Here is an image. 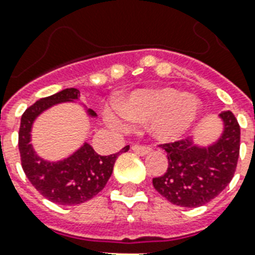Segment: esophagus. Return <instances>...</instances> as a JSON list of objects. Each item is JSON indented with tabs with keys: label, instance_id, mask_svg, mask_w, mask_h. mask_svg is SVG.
Returning a JSON list of instances; mask_svg holds the SVG:
<instances>
[{
	"label": "esophagus",
	"instance_id": "1",
	"mask_svg": "<svg viewBox=\"0 0 255 255\" xmlns=\"http://www.w3.org/2000/svg\"><path fill=\"white\" fill-rule=\"evenodd\" d=\"M132 151L135 152V153H137V155L144 156L151 152V147L143 145V144H133V145H132Z\"/></svg>",
	"mask_w": 255,
	"mask_h": 255
}]
</instances>
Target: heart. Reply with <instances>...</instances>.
I'll use <instances>...</instances> for the list:
<instances>
[{
	"instance_id": "obj_1",
	"label": "heart",
	"mask_w": 255,
	"mask_h": 255,
	"mask_svg": "<svg viewBox=\"0 0 255 255\" xmlns=\"http://www.w3.org/2000/svg\"><path fill=\"white\" fill-rule=\"evenodd\" d=\"M200 112L196 98L176 88L140 90L106 111V119L119 128L149 122V131L156 139L173 140L194 123Z\"/></svg>"
}]
</instances>
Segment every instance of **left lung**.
I'll list each match as a JSON object with an SVG mask.
<instances>
[{"label":"left lung","mask_w":255,"mask_h":255,"mask_svg":"<svg viewBox=\"0 0 255 255\" xmlns=\"http://www.w3.org/2000/svg\"><path fill=\"white\" fill-rule=\"evenodd\" d=\"M220 116L224 120V133L209 148L196 147L189 139L160 144L167 152L168 169L153 178L152 184L174 205H205L232 181L240 156L241 129L232 111H222Z\"/></svg>","instance_id":"1"}]
</instances>
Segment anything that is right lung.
I'll return each mask as SVG.
<instances>
[{"instance_id":"right-lung-1","label":"right lung","mask_w":255,"mask_h":255,"mask_svg":"<svg viewBox=\"0 0 255 255\" xmlns=\"http://www.w3.org/2000/svg\"><path fill=\"white\" fill-rule=\"evenodd\" d=\"M81 92L77 88H66L37 100L22 114L18 132V148L26 177L43 197L59 205H78L95 197L111 177L118 156L129 149V145H127L118 153L100 156L91 145L85 144L69 159L58 163H47L34 153L30 144L33 120L53 104L77 100ZM88 112L95 116L94 111Z\"/></svg>"}]
</instances>
